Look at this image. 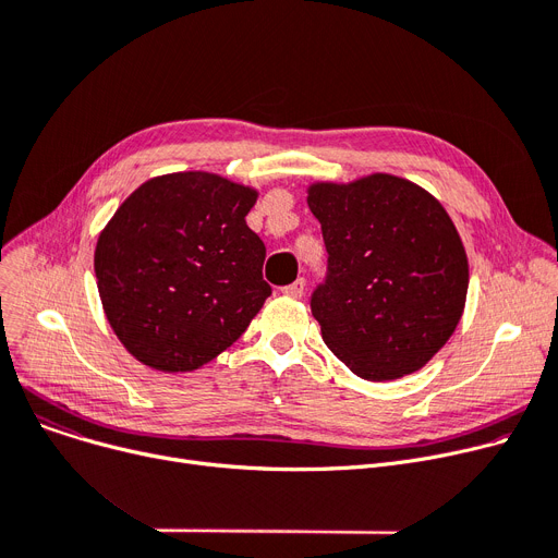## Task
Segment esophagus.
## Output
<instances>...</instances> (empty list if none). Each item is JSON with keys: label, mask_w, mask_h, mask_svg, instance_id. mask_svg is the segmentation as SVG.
<instances>
[{"label": "esophagus", "mask_w": 558, "mask_h": 558, "mask_svg": "<svg viewBox=\"0 0 558 558\" xmlns=\"http://www.w3.org/2000/svg\"><path fill=\"white\" fill-rule=\"evenodd\" d=\"M282 294L289 296V299H303V294H305V280L299 278L296 282L282 287Z\"/></svg>", "instance_id": "esophagus-1"}]
</instances>
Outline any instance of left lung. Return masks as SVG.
Masks as SVG:
<instances>
[{"mask_svg": "<svg viewBox=\"0 0 558 558\" xmlns=\"http://www.w3.org/2000/svg\"><path fill=\"white\" fill-rule=\"evenodd\" d=\"M307 205L328 248L312 314L332 353L362 379L423 368L457 330L468 257L438 198L393 173L312 183Z\"/></svg>", "mask_w": 558, "mask_h": 558, "instance_id": "8db88e82", "label": "left lung"}]
</instances>
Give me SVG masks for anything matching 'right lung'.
<instances>
[{"label": "right lung", "instance_id": "obj_1", "mask_svg": "<svg viewBox=\"0 0 558 558\" xmlns=\"http://www.w3.org/2000/svg\"><path fill=\"white\" fill-rule=\"evenodd\" d=\"M257 190L210 171L142 183L101 230L95 274L112 332L162 373H187L238 341L271 296L267 248L246 226Z\"/></svg>", "mask_w": 558, "mask_h": 558}]
</instances>
